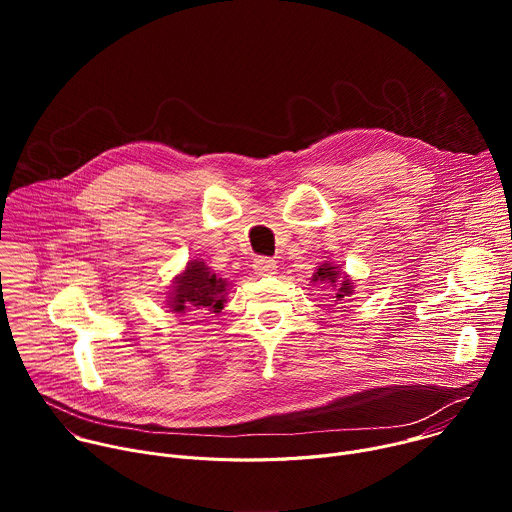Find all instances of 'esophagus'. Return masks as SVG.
<instances>
[{
	"instance_id": "esophagus-1",
	"label": "esophagus",
	"mask_w": 512,
	"mask_h": 512,
	"mask_svg": "<svg viewBox=\"0 0 512 512\" xmlns=\"http://www.w3.org/2000/svg\"><path fill=\"white\" fill-rule=\"evenodd\" d=\"M253 271L259 275V277H271L277 273V263L273 259H267V257H259L253 261Z\"/></svg>"
}]
</instances>
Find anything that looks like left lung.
<instances>
[{"instance_id":"8db88e82","label":"left lung","mask_w":512,"mask_h":512,"mask_svg":"<svg viewBox=\"0 0 512 512\" xmlns=\"http://www.w3.org/2000/svg\"><path fill=\"white\" fill-rule=\"evenodd\" d=\"M314 283L324 285L330 291V298L334 304H344L346 298L354 294V281L346 271H340V265H334L330 261H324L316 267L312 275Z\"/></svg>"}]
</instances>
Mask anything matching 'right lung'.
<instances>
[{
	"instance_id": "1",
	"label": "right lung",
	"mask_w": 512,
	"mask_h": 512,
	"mask_svg": "<svg viewBox=\"0 0 512 512\" xmlns=\"http://www.w3.org/2000/svg\"><path fill=\"white\" fill-rule=\"evenodd\" d=\"M231 291V283L218 277L202 259H190L172 279L166 308L174 314H218Z\"/></svg>"
}]
</instances>
